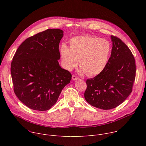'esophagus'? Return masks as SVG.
I'll list each match as a JSON object with an SVG mask.
<instances>
[{"label":"esophagus","instance_id":"34e87169","mask_svg":"<svg viewBox=\"0 0 146 146\" xmlns=\"http://www.w3.org/2000/svg\"><path fill=\"white\" fill-rule=\"evenodd\" d=\"M72 78V80H77L78 78L77 76H74V75H73Z\"/></svg>","mask_w":146,"mask_h":146}]
</instances>
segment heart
<instances>
[{"instance_id": "heart-1", "label": "heart", "mask_w": 146, "mask_h": 146, "mask_svg": "<svg viewBox=\"0 0 146 146\" xmlns=\"http://www.w3.org/2000/svg\"><path fill=\"white\" fill-rule=\"evenodd\" d=\"M70 48L63 44L60 55L64 68L71 71L78 65L80 72L88 76L101 74L107 67L111 54V45L108 40L92 36L72 37Z\"/></svg>"}]
</instances>
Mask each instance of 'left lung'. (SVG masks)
Returning <instances> with one entry per match:
<instances>
[{
  "instance_id": "left-lung-1",
  "label": "left lung",
  "mask_w": 146,
  "mask_h": 146,
  "mask_svg": "<svg viewBox=\"0 0 146 146\" xmlns=\"http://www.w3.org/2000/svg\"><path fill=\"white\" fill-rule=\"evenodd\" d=\"M112 50L108 65L101 74L87 80L84 93L91 106L103 110L114 109L132 91L136 65L132 52L119 38L111 36Z\"/></svg>"
}]
</instances>
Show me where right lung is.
<instances>
[{"instance_id":"add662e5","label":"right lung","mask_w":146,"mask_h":146,"mask_svg":"<svg viewBox=\"0 0 146 146\" xmlns=\"http://www.w3.org/2000/svg\"><path fill=\"white\" fill-rule=\"evenodd\" d=\"M64 31L49 29L27 38L17 49L11 65L14 91L28 108L51 109L72 74L59 64V44Z\"/></svg>"}]
</instances>
